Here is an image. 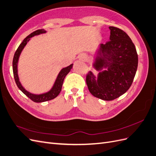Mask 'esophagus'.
<instances>
[{"mask_svg": "<svg viewBox=\"0 0 156 156\" xmlns=\"http://www.w3.org/2000/svg\"><path fill=\"white\" fill-rule=\"evenodd\" d=\"M86 59V55H84V54H82L80 55V59H81L82 61H85Z\"/></svg>", "mask_w": 156, "mask_h": 156, "instance_id": "1", "label": "esophagus"}]
</instances>
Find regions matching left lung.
I'll list each match as a JSON object with an SVG mask.
<instances>
[{"mask_svg": "<svg viewBox=\"0 0 156 156\" xmlns=\"http://www.w3.org/2000/svg\"><path fill=\"white\" fill-rule=\"evenodd\" d=\"M110 41L101 44L93 66L104 68L96 78L88 72L86 83L91 94L105 101H112L124 94L133 82L138 66V55L134 44L123 30L109 27Z\"/></svg>", "mask_w": 156, "mask_h": 156, "instance_id": "obj_1", "label": "left lung"}]
</instances>
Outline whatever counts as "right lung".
I'll return each mask as SVG.
<instances>
[{"mask_svg":"<svg viewBox=\"0 0 156 156\" xmlns=\"http://www.w3.org/2000/svg\"><path fill=\"white\" fill-rule=\"evenodd\" d=\"M45 33H46V31L45 30L38 29L34 31L33 33H30L29 36L27 37L23 40V42L21 43L18 48L17 49L16 51L15 52L14 59H13V63H12L13 73H14V79L17 87H18L20 90L23 92L27 97H28L30 99L35 102V103H42V102L50 101V100L53 99L54 98H55L57 95H58L61 91V88H62V86H63L64 79L66 76L67 75V74L70 71V69L73 68V64H71L70 65L67 66V67L63 68L60 71V73H59L58 76H57V78L55 82L54 85H53V87L51 89V90L47 93H43V94H41V95L33 94V93L27 91L22 86V85L20 82L18 74H17V62H18L20 55L21 54L22 50H23V49L26 46L27 43L30 41V38L31 37L36 36V35H38L40 34Z\"/></svg>","mask_w":156,"mask_h":156,"instance_id":"1","label":"right lung"}]
</instances>
